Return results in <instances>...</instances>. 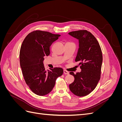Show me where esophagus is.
Here are the masks:
<instances>
[{"mask_svg": "<svg viewBox=\"0 0 122 122\" xmlns=\"http://www.w3.org/2000/svg\"><path fill=\"white\" fill-rule=\"evenodd\" d=\"M64 73L65 74H69V72H68L67 71H66V70H64Z\"/></svg>", "mask_w": 122, "mask_h": 122, "instance_id": "34e87169", "label": "esophagus"}]
</instances>
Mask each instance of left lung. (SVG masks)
I'll return each mask as SVG.
<instances>
[{
  "label": "left lung",
  "mask_w": 122,
  "mask_h": 122,
  "mask_svg": "<svg viewBox=\"0 0 122 122\" xmlns=\"http://www.w3.org/2000/svg\"><path fill=\"white\" fill-rule=\"evenodd\" d=\"M69 35L79 41V49L75 61H79L81 71L75 74L74 81L69 85L70 91L75 95L83 97L91 93L100 79L103 61L101 47L97 39L86 30L71 31Z\"/></svg>",
  "instance_id": "obj_1"
}]
</instances>
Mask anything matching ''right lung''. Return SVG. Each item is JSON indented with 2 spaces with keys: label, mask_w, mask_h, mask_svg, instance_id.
<instances>
[{
  "label": "right lung",
  "mask_w": 122,
  "mask_h": 122,
  "mask_svg": "<svg viewBox=\"0 0 122 122\" xmlns=\"http://www.w3.org/2000/svg\"><path fill=\"white\" fill-rule=\"evenodd\" d=\"M61 35L41 30L26 36L20 51V64L26 83L32 92L44 96L52 90L57 77L63 74L61 68L45 70L44 56L50 54V47Z\"/></svg>",
  "instance_id": "obj_1"
}]
</instances>
